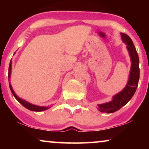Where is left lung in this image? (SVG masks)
Returning <instances> with one entry per match:
<instances>
[{
    "label": "left lung",
    "mask_w": 149,
    "mask_h": 149,
    "mask_svg": "<svg viewBox=\"0 0 149 149\" xmlns=\"http://www.w3.org/2000/svg\"><path fill=\"white\" fill-rule=\"evenodd\" d=\"M121 39L126 44V47L131 60V68L129 78L126 86L117 94L113 96V99L109 102L97 104V109L102 113H113L125 106L130 100L136 92L140 77L139 58L133 41L128 35L121 33Z\"/></svg>",
    "instance_id": "obj_1"
}]
</instances>
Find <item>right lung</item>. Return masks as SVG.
Instances as JSON below:
<instances>
[{"label":"right lung","mask_w":149,"mask_h":149,"mask_svg":"<svg viewBox=\"0 0 149 149\" xmlns=\"http://www.w3.org/2000/svg\"><path fill=\"white\" fill-rule=\"evenodd\" d=\"M11 67H12V61L11 60V62H10V64H9V80H10V77H11ZM9 87H10V89H11L12 93H13V96L15 97V99L17 100L22 105H23L24 107L26 108V109L30 110V111H35V112H40V111H45V110L49 109L52 107H40V106H37V105H35V104H32L26 101L25 100H23L22 98H20L19 97H18L17 95H16V93H15V91H13V88H12V86L11 85V83L9 82Z\"/></svg>","instance_id":"add662e5"}]
</instances>
